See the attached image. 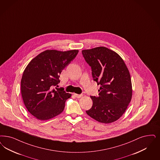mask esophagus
<instances>
[{"instance_id": "34e87169", "label": "esophagus", "mask_w": 160, "mask_h": 160, "mask_svg": "<svg viewBox=\"0 0 160 160\" xmlns=\"http://www.w3.org/2000/svg\"><path fill=\"white\" fill-rule=\"evenodd\" d=\"M74 95L76 98H80L83 96V94H74Z\"/></svg>"}]
</instances>
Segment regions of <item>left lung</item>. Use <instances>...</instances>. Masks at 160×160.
Listing matches in <instances>:
<instances>
[{"label":"left lung","instance_id":"left-lung-1","mask_svg":"<svg viewBox=\"0 0 160 160\" xmlns=\"http://www.w3.org/2000/svg\"><path fill=\"white\" fill-rule=\"evenodd\" d=\"M82 54L91 67L94 81L100 85L99 96H90L93 106L87 114L101 123L116 121L132 99L131 78L125 62L116 52L105 47L83 50Z\"/></svg>","mask_w":160,"mask_h":160}]
</instances>
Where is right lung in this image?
Wrapping results in <instances>:
<instances>
[{
    "instance_id": "1",
    "label": "right lung",
    "mask_w": 160,
    "mask_h": 160,
    "mask_svg": "<svg viewBox=\"0 0 160 160\" xmlns=\"http://www.w3.org/2000/svg\"><path fill=\"white\" fill-rule=\"evenodd\" d=\"M78 50H46L29 62L21 79V94L28 112L41 121L58 115L72 96L54 86L60 82L62 70L74 59Z\"/></svg>"
}]
</instances>
